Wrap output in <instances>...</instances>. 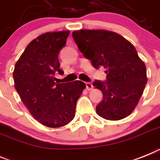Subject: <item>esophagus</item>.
<instances>
[{
    "label": "esophagus",
    "mask_w": 160,
    "mask_h": 160,
    "mask_svg": "<svg viewBox=\"0 0 160 160\" xmlns=\"http://www.w3.org/2000/svg\"><path fill=\"white\" fill-rule=\"evenodd\" d=\"M86 88H87V91H91L93 88V85L92 83L91 82H86Z\"/></svg>",
    "instance_id": "34e87169"
}]
</instances>
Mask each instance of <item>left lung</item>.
Returning a JSON list of instances; mask_svg holds the SVG:
<instances>
[{
	"label": "left lung",
	"instance_id": "1",
	"mask_svg": "<svg viewBox=\"0 0 160 160\" xmlns=\"http://www.w3.org/2000/svg\"><path fill=\"white\" fill-rule=\"evenodd\" d=\"M72 36L91 65L106 69L107 81L93 82L103 97L96 106L97 114L110 121L130 115L147 82L146 65L133 45L119 34L106 30H79Z\"/></svg>",
	"mask_w": 160,
	"mask_h": 160
}]
</instances>
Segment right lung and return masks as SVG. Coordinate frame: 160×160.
Segmentation results:
<instances>
[{"mask_svg":"<svg viewBox=\"0 0 160 160\" xmlns=\"http://www.w3.org/2000/svg\"><path fill=\"white\" fill-rule=\"evenodd\" d=\"M69 31L46 32L33 39L16 62L14 87L32 117L45 126L57 128L74 118L75 108L86 84L82 81L56 83L58 54Z\"/></svg>","mask_w":160,"mask_h":160,"instance_id":"add662e5","label":"right lung"}]
</instances>
